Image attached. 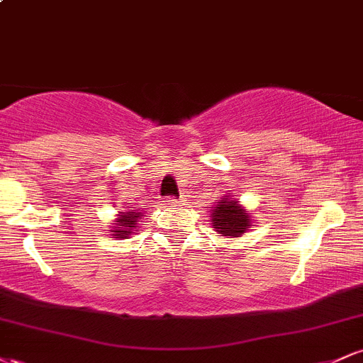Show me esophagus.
<instances>
[{"mask_svg":"<svg viewBox=\"0 0 363 363\" xmlns=\"http://www.w3.org/2000/svg\"><path fill=\"white\" fill-rule=\"evenodd\" d=\"M167 203H169L170 206H177V205H181V199L176 198V196H169Z\"/></svg>","mask_w":363,"mask_h":363,"instance_id":"1","label":"esophagus"}]
</instances>
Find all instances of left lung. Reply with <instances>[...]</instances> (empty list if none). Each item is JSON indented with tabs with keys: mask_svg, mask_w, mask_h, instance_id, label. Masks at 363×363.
Wrapping results in <instances>:
<instances>
[{
	"mask_svg": "<svg viewBox=\"0 0 363 363\" xmlns=\"http://www.w3.org/2000/svg\"><path fill=\"white\" fill-rule=\"evenodd\" d=\"M211 227L215 228L218 234L239 237L242 235L251 225V216H249L242 208L239 206V201L234 198H227L223 196L215 206L213 215H211Z\"/></svg>",
	"mask_w": 363,
	"mask_h": 363,
	"instance_id": "left-lung-1",
	"label": "left lung"
}]
</instances>
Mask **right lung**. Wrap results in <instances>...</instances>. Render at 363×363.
Instances as JSON below:
<instances>
[{
    "label": "right lung",
    "instance_id": "1",
    "mask_svg": "<svg viewBox=\"0 0 363 363\" xmlns=\"http://www.w3.org/2000/svg\"><path fill=\"white\" fill-rule=\"evenodd\" d=\"M119 218L118 223H116V228L112 232H116L114 239H126L128 235L135 234L133 232V227L136 225V220L141 218V213H138L136 210H128V211H119Z\"/></svg>",
    "mask_w": 363,
    "mask_h": 363
}]
</instances>
